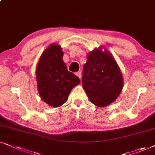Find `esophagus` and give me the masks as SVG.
<instances>
[{"mask_svg":"<svg viewBox=\"0 0 155 155\" xmlns=\"http://www.w3.org/2000/svg\"><path fill=\"white\" fill-rule=\"evenodd\" d=\"M76 75L78 76V77L80 79H81V72L80 71H77V72H76Z\"/></svg>","mask_w":155,"mask_h":155,"instance_id":"34e87169","label":"esophagus"}]
</instances>
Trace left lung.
Here are the masks:
<instances>
[{"label": "left lung", "mask_w": 155, "mask_h": 155, "mask_svg": "<svg viewBox=\"0 0 155 155\" xmlns=\"http://www.w3.org/2000/svg\"><path fill=\"white\" fill-rule=\"evenodd\" d=\"M82 84L88 98L95 106L103 108L116 100L123 88V77L108 49L99 47L88 53L87 61L83 67Z\"/></svg>", "instance_id": "left-lung-1"}]
</instances>
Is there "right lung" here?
I'll return each instance as SVG.
<instances>
[{"instance_id": "obj_1", "label": "right lung", "mask_w": 155, "mask_h": 155, "mask_svg": "<svg viewBox=\"0 0 155 155\" xmlns=\"http://www.w3.org/2000/svg\"><path fill=\"white\" fill-rule=\"evenodd\" d=\"M61 46L52 43L45 49L36 67L38 90L47 105L58 108L68 100L72 88L80 83L76 75L67 70Z\"/></svg>"}]
</instances>
